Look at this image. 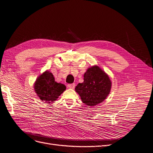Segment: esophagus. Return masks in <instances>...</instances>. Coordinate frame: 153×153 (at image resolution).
<instances>
[{"label":"esophagus","mask_w":153,"mask_h":153,"mask_svg":"<svg viewBox=\"0 0 153 153\" xmlns=\"http://www.w3.org/2000/svg\"><path fill=\"white\" fill-rule=\"evenodd\" d=\"M67 88L69 89H74L75 88V84H69L67 85Z\"/></svg>","instance_id":"esophagus-1"}]
</instances>
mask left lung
Wrapping results in <instances>:
<instances>
[{
	"instance_id": "left-lung-1",
	"label": "left lung",
	"mask_w": 153,
	"mask_h": 153,
	"mask_svg": "<svg viewBox=\"0 0 153 153\" xmlns=\"http://www.w3.org/2000/svg\"><path fill=\"white\" fill-rule=\"evenodd\" d=\"M112 86L110 78L98 65L88 68L84 74V81L79 83L75 90L82 102L88 106H95L106 99Z\"/></svg>"
}]
</instances>
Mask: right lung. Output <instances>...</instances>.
<instances>
[{"label":"right lung","instance_id":"1","mask_svg":"<svg viewBox=\"0 0 153 153\" xmlns=\"http://www.w3.org/2000/svg\"><path fill=\"white\" fill-rule=\"evenodd\" d=\"M34 91L39 98L46 103L56 101L66 90V86L55 81L53 74L48 70L39 76L33 85Z\"/></svg>","mask_w":153,"mask_h":153}]
</instances>
